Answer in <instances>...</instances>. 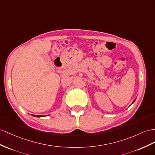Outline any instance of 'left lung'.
<instances>
[{
  "label": "left lung",
  "mask_w": 155,
  "mask_h": 155,
  "mask_svg": "<svg viewBox=\"0 0 155 155\" xmlns=\"http://www.w3.org/2000/svg\"><path fill=\"white\" fill-rule=\"evenodd\" d=\"M135 100H134V101H133V103H134V101H135ZM133 103H132V104H133Z\"/></svg>",
  "instance_id": "8db88e82"
}]
</instances>
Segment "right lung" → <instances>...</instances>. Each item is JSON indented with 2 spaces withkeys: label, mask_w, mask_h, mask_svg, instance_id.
I'll list each match as a JSON object with an SVG mask.
<instances>
[{
  "label": "right lung",
  "mask_w": 155,
  "mask_h": 155,
  "mask_svg": "<svg viewBox=\"0 0 155 155\" xmlns=\"http://www.w3.org/2000/svg\"><path fill=\"white\" fill-rule=\"evenodd\" d=\"M32 116L35 117H44V116H41V115H34V114H32Z\"/></svg>",
  "instance_id": "1"
}]
</instances>
